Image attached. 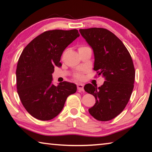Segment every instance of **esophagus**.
Wrapping results in <instances>:
<instances>
[{
	"mask_svg": "<svg viewBox=\"0 0 152 152\" xmlns=\"http://www.w3.org/2000/svg\"><path fill=\"white\" fill-rule=\"evenodd\" d=\"M77 88L79 91H84V85L82 84H77Z\"/></svg>",
	"mask_w": 152,
	"mask_h": 152,
	"instance_id": "esophagus-1",
	"label": "esophagus"
}]
</instances>
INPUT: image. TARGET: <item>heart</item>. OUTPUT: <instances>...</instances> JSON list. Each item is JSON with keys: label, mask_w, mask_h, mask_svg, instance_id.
Instances as JSON below:
<instances>
[{"label": "heart", "mask_w": 152, "mask_h": 152, "mask_svg": "<svg viewBox=\"0 0 152 152\" xmlns=\"http://www.w3.org/2000/svg\"><path fill=\"white\" fill-rule=\"evenodd\" d=\"M88 47H86V46L84 45H82L80 47H79L78 48V51L82 50V49H84V48H87ZM74 78L76 80H82L84 78V74H83V72H76L74 74Z\"/></svg>", "instance_id": "1"}]
</instances>
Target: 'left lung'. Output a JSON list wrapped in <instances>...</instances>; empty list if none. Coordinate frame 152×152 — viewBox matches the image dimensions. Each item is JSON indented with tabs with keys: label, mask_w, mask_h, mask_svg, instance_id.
<instances>
[{
	"label": "left lung",
	"mask_w": 152,
	"mask_h": 152,
	"mask_svg": "<svg viewBox=\"0 0 152 152\" xmlns=\"http://www.w3.org/2000/svg\"><path fill=\"white\" fill-rule=\"evenodd\" d=\"M79 31L93 50L94 70L106 80L99 88L91 84L84 86L85 91L96 99L88 112L96 120L107 121L119 115L130 99L135 76L132 56L121 41L109 30L93 27Z\"/></svg>",
	"instance_id": "left-lung-1"
}]
</instances>
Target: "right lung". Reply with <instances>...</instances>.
<instances>
[{
	"mask_svg": "<svg viewBox=\"0 0 152 152\" xmlns=\"http://www.w3.org/2000/svg\"><path fill=\"white\" fill-rule=\"evenodd\" d=\"M77 29L47 31L33 39L18 60L16 79L19 99L35 119L49 121L59 115L67 98L76 92L75 84H52L54 67H60L64 50L79 37Z\"/></svg>",
	"mask_w": 152,
	"mask_h": 152,
	"instance_id": "obj_1",
	"label": "right lung"
}]
</instances>
